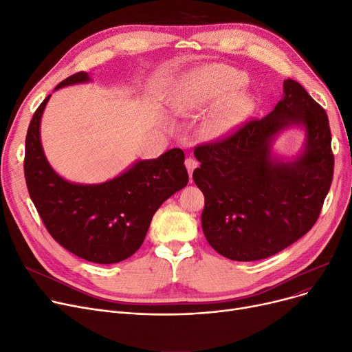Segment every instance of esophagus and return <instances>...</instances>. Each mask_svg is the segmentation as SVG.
<instances>
[{
	"mask_svg": "<svg viewBox=\"0 0 352 352\" xmlns=\"http://www.w3.org/2000/svg\"><path fill=\"white\" fill-rule=\"evenodd\" d=\"M186 166H187V170H188V174H190V178H191V175H192V171L197 168L198 166V161L195 160V158H187L186 160Z\"/></svg>",
	"mask_w": 352,
	"mask_h": 352,
	"instance_id": "esophagus-1",
	"label": "esophagus"
}]
</instances>
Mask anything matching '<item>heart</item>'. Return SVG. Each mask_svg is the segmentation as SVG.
Listing matches in <instances>:
<instances>
[{
	"instance_id": "obj_1",
	"label": "heart",
	"mask_w": 352,
	"mask_h": 352,
	"mask_svg": "<svg viewBox=\"0 0 352 352\" xmlns=\"http://www.w3.org/2000/svg\"><path fill=\"white\" fill-rule=\"evenodd\" d=\"M243 72L226 65H215L188 80L171 105L177 114L192 117L204 113L217 100L234 92L245 84ZM252 101L245 94H232L221 101L202 124V134L207 138H219L241 124L251 113Z\"/></svg>"
}]
</instances>
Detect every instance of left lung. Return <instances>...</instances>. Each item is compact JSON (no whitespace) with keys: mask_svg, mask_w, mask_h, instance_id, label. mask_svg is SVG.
<instances>
[{"mask_svg":"<svg viewBox=\"0 0 352 352\" xmlns=\"http://www.w3.org/2000/svg\"><path fill=\"white\" fill-rule=\"evenodd\" d=\"M288 126L306 129L294 162L272 157V140ZM192 174L206 198L201 214L208 244L234 261L264 260L304 236L317 223L334 175L325 109L304 87L284 81V97L261 120L195 146Z\"/></svg>","mask_w":352,"mask_h":352,"instance_id":"8db88e82","label":"left lung"}]
</instances>
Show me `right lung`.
Here are the masks:
<instances>
[{
	"label": "right lung",
	"mask_w": 352,
	"mask_h": 352,
	"mask_svg": "<svg viewBox=\"0 0 352 352\" xmlns=\"http://www.w3.org/2000/svg\"><path fill=\"white\" fill-rule=\"evenodd\" d=\"M91 81L77 72L55 89ZM48 96L32 116L25 137L24 174L34 206L61 247L96 264H116L144 243L153 215L165 199L188 184L179 148L155 160H141L101 184H74L52 170L45 158L40 124Z\"/></svg>",
	"instance_id": "1"
}]
</instances>
